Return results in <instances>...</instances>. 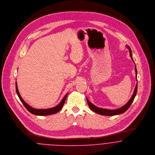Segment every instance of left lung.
Listing matches in <instances>:
<instances>
[{
    "label": "left lung",
    "instance_id": "obj_1",
    "mask_svg": "<svg viewBox=\"0 0 155 155\" xmlns=\"http://www.w3.org/2000/svg\"><path fill=\"white\" fill-rule=\"evenodd\" d=\"M127 48L129 50V53H130V56L132 58V60L133 61V62H134V59L132 58V51L130 48V47L129 46H126ZM135 73H136V79H137V68H136V65H135ZM137 88H138V83H137V85L135 86V90H134V92L132 94V96L131 97L130 99L128 101V102L126 103V104H124V106H123L122 107H120V108H118V109H104V108H101V107H99L96 106H95L94 104H93V103H91L89 100L88 99H87V102H88V104L89 106V107H90V109L94 111V112L96 113H97L100 115H107V116H112V115H118V114H123L124 113V112H126L128 109L129 107H130V104H132V103L133 102L135 96H136V94H137Z\"/></svg>",
    "mask_w": 155,
    "mask_h": 155
}]
</instances>
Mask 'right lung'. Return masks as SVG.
Masks as SVG:
<instances>
[{"label":"right lung","instance_id":"add662e5","mask_svg":"<svg viewBox=\"0 0 155 155\" xmlns=\"http://www.w3.org/2000/svg\"><path fill=\"white\" fill-rule=\"evenodd\" d=\"M15 88H16V92L20 100V101L22 102V103L24 104L25 107L27 109V110L30 112L31 114H34V115H41V116H43V115H52L57 113L58 112H59L62 107L64 104L65 103V101L66 100L67 96L68 93L64 97V98L62 99V100L61 101V102L59 103L57 106L52 107V108H49V109H35L32 107V106H31L30 105H29L28 103H26L23 99L21 98L18 90V88H17V82H15Z\"/></svg>","mask_w":155,"mask_h":155}]
</instances>
